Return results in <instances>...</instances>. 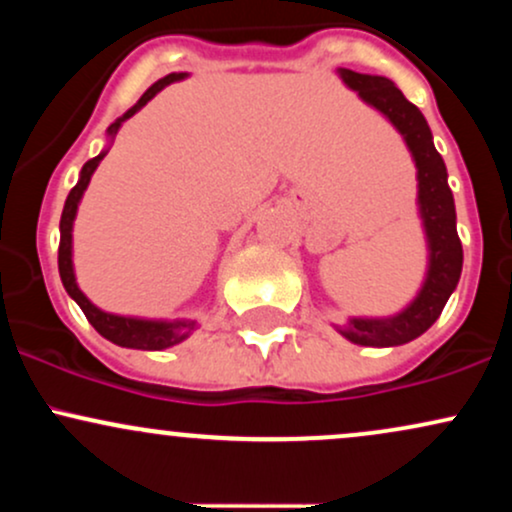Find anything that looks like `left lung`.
Instances as JSON below:
<instances>
[{"label":"left lung","mask_w":512,"mask_h":512,"mask_svg":"<svg viewBox=\"0 0 512 512\" xmlns=\"http://www.w3.org/2000/svg\"><path fill=\"white\" fill-rule=\"evenodd\" d=\"M337 74L363 103L383 113L407 142L419 180V214L428 245V269L419 293L407 308L390 317H349L337 327L342 337L361 346H399L421 337L443 313L462 274V243L457 236L455 199L443 156L433 146L426 117L385 76L358 74L339 67Z\"/></svg>","instance_id":"1"}]
</instances>
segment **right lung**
Returning <instances> with one entry per match:
<instances>
[{"label": "right lung", "instance_id": "obj_1", "mask_svg": "<svg viewBox=\"0 0 512 512\" xmlns=\"http://www.w3.org/2000/svg\"><path fill=\"white\" fill-rule=\"evenodd\" d=\"M187 76V72H173L163 79H158L154 86L146 88V93L139 98L132 108L127 110L125 115L117 117L113 125L108 127V139L113 142L117 129L122 127V122L129 120L134 113L144 108L151 98L156 96L158 91H163L168 84L173 81H182ZM110 149V146H108ZM108 149L101 151L96 158L84 163L79 173V182L72 187L69 192L67 202H64L62 209V219H60V252H57V264H60V276H62V284L67 289L69 296L79 303V308L84 310L86 320L96 327V332L101 337L108 339L117 346H127V349H144V351H163L168 346H175L180 342H185L192 332L197 330V320H144V317H127V315H113V313H105V310L96 308L88 298L84 296V291L79 289L76 284V276H74V262H72V228H74V219H76V209H79L81 197H84L88 182H91L93 170L98 168V163L103 161Z\"/></svg>", "mask_w": 512, "mask_h": 512}]
</instances>
